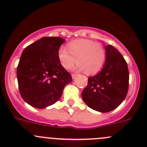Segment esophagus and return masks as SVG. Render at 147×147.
<instances>
[{"instance_id": "obj_1", "label": "esophagus", "mask_w": 147, "mask_h": 147, "mask_svg": "<svg viewBox=\"0 0 147 147\" xmlns=\"http://www.w3.org/2000/svg\"><path fill=\"white\" fill-rule=\"evenodd\" d=\"M77 77L76 74H72V79H75Z\"/></svg>"}]
</instances>
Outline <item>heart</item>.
Masks as SVG:
<instances>
[{"label": "heart", "mask_w": 147, "mask_h": 147, "mask_svg": "<svg viewBox=\"0 0 147 147\" xmlns=\"http://www.w3.org/2000/svg\"><path fill=\"white\" fill-rule=\"evenodd\" d=\"M62 67L68 69L76 59L75 69L83 70L86 75L98 73L103 67L106 58V51L101 44L86 38L73 40L65 48H60L57 53Z\"/></svg>", "instance_id": "heart-1"}]
</instances>
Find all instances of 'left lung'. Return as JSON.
Instances as JSON below:
<instances>
[{"label":"left lung","mask_w":147,"mask_h":147,"mask_svg":"<svg viewBox=\"0 0 147 147\" xmlns=\"http://www.w3.org/2000/svg\"><path fill=\"white\" fill-rule=\"evenodd\" d=\"M106 58L101 72L88 78L82 96L91 109L101 113L116 109L125 98L129 71L125 60L113 46H106Z\"/></svg>","instance_id":"obj_1"}]
</instances>
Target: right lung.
<instances>
[{
  "instance_id": "right-lung-1",
  "label": "right lung",
  "mask_w": 147,
  "mask_h": 147,
  "mask_svg": "<svg viewBox=\"0 0 147 147\" xmlns=\"http://www.w3.org/2000/svg\"><path fill=\"white\" fill-rule=\"evenodd\" d=\"M65 41L61 37H43L25 48L17 69L22 98L37 109L60 99L72 76L58 61L57 53Z\"/></svg>"
}]
</instances>
